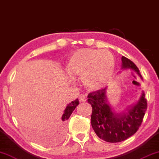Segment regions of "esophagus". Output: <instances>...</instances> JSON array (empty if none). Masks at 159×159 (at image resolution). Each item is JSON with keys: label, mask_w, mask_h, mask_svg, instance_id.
I'll list each match as a JSON object with an SVG mask.
<instances>
[{"label": "esophagus", "mask_w": 159, "mask_h": 159, "mask_svg": "<svg viewBox=\"0 0 159 159\" xmlns=\"http://www.w3.org/2000/svg\"><path fill=\"white\" fill-rule=\"evenodd\" d=\"M80 102H85V101L87 100V98H86V95H83V94H81V95H80Z\"/></svg>", "instance_id": "34e87169"}]
</instances>
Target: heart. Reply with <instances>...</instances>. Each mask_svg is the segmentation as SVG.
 <instances>
[{
  "mask_svg": "<svg viewBox=\"0 0 159 159\" xmlns=\"http://www.w3.org/2000/svg\"><path fill=\"white\" fill-rule=\"evenodd\" d=\"M116 59L108 50L81 49L73 52L66 64L71 77H81L82 81L92 90L102 89L113 77Z\"/></svg>",
  "mask_w": 159,
  "mask_h": 159,
  "instance_id": "b5f03b06",
  "label": "heart"
}]
</instances>
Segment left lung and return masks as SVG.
I'll return each mask as SVG.
<instances>
[{
	"mask_svg": "<svg viewBox=\"0 0 159 159\" xmlns=\"http://www.w3.org/2000/svg\"><path fill=\"white\" fill-rule=\"evenodd\" d=\"M122 69L134 70L143 80L139 68L125 57H122ZM107 87L90 93L87 102L92 105L91 125L96 135L103 141L118 143L135 134L141 126L147 109V101L142 91L141 98L135 105L123 112H116L107 98Z\"/></svg>",
	"mask_w": 159,
	"mask_h": 159,
	"instance_id": "left-lung-1",
	"label": "left lung"
}]
</instances>
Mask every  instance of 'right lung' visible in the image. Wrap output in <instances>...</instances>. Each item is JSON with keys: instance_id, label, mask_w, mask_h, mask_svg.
<instances>
[{"instance_id": "obj_1", "label": "right lung", "mask_w": 159, "mask_h": 159, "mask_svg": "<svg viewBox=\"0 0 159 159\" xmlns=\"http://www.w3.org/2000/svg\"><path fill=\"white\" fill-rule=\"evenodd\" d=\"M78 105H79V100H78V99H76L75 100L72 101V102H71L70 104L66 105L62 116H61V127L62 128V130H64V128L65 127L66 120L69 119V118H70L71 114L72 113V112L74 111L76 107H77ZM61 133H62V132H61Z\"/></svg>"}]
</instances>
